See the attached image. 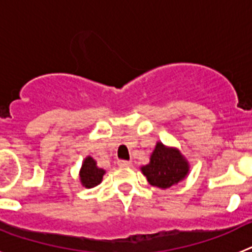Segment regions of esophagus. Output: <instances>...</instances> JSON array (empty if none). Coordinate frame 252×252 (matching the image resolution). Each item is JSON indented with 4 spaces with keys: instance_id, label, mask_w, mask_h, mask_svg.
<instances>
[{
    "instance_id": "34e87169",
    "label": "esophagus",
    "mask_w": 252,
    "mask_h": 252,
    "mask_svg": "<svg viewBox=\"0 0 252 252\" xmlns=\"http://www.w3.org/2000/svg\"><path fill=\"white\" fill-rule=\"evenodd\" d=\"M119 166H121V168H126V166H130L131 165V161H128V160H119Z\"/></svg>"
}]
</instances>
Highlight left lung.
I'll list each match as a JSON object with an SVG mask.
<instances>
[{
    "instance_id": "left-lung-1",
    "label": "left lung",
    "mask_w": 252,
    "mask_h": 252,
    "mask_svg": "<svg viewBox=\"0 0 252 252\" xmlns=\"http://www.w3.org/2000/svg\"><path fill=\"white\" fill-rule=\"evenodd\" d=\"M142 173L151 186L169 188L188 174V161L177 149H169L158 142L153 151L150 162L142 166Z\"/></svg>"
}]
</instances>
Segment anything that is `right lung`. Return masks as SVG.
Returning a JSON list of instances; mask_svg holds the SVG:
<instances>
[{
	"label": "right lung",
	"instance_id": "add662e5",
	"mask_svg": "<svg viewBox=\"0 0 252 252\" xmlns=\"http://www.w3.org/2000/svg\"><path fill=\"white\" fill-rule=\"evenodd\" d=\"M104 174L103 169L97 168L95 161L91 157L84 160L81 169V182L86 188H93L102 182Z\"/></svg>",
	"mask_w": 252,
	"mask_h": 252
}]
</instances>
